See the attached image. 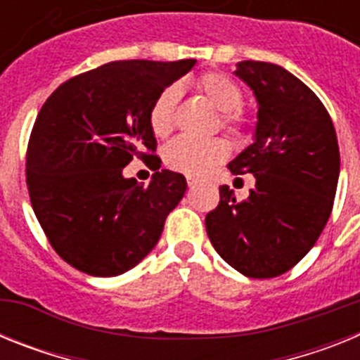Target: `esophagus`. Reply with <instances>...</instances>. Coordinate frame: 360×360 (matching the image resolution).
Masks as SVG:
<instances>
[{
    "label": "esophagus",
    "mask_w": 360,
    "mask_h": 360,
    "mask_svg": "<svg viewBox=\"0 0 360 360\" xmlns=\"http://www.w3.org/2000/svg\"><path fill=\"white\" fill-rule=\"evenodd\" d=\"M196 184H198V178H195V176H187V186L193 187V186H196Z\"/></svg>",
    "instance_id": "1"
}]
</instances>
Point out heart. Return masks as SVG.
<instances>
[{"label":"heart","mask_w":360,"mask_h":360,"mask_svg":"<svg viewBox=\"0 0 360 360\" xmlns=\"http://www.w3.org/2000/svg\"><path fill=\"white\" fill-rule=\"evenodd\" d=\"M200 94L211 106L221 113V126L238 131L243 126V117L238 108L243 103V90L236 81L221 72H207L196 81ZM180 97L176 86L165 88L149 111V126L157 136H167L174 128V111ZM229 155V144L221 139L193 141L180 136L164 149V162L169 169L186 174L207 173L216 164L224 162Z\"/></svg>","instance_id":"1"}]
</instances>
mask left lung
Masks as SVG:
<instances>
[{"label": "left lung", "mask_w": 360, "mask_h": 360, "mask_svg": "<svg viewBox=\"0 0 360 360\" xmlns=\"http://www.w3.org/2000/svg\"><path fill=\"white\" fill-rule=\"evenodd\" d=\"M234 75L256 97L257 122L229 169L254 174L256 186L241 202L219 187L205 229L232 269L276 278L307 256L330 218L341 167L335 128L319 97L279 65L241 61Z\"/></svg>", "instance_id": "8db88e82"}]
</instances>
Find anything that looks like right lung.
Returning <instances> with one entry per match:
<instances>
[{"mask_svg": "<svg viewBox=\"0 0 360 360\" xmlns=\"http://www.w3.org/2000/svg\"><path fill=\"white\" fill-rule=\"evenodd\" d=\"M196 59L115 61L63 82L41 108L27 151L32 207L53 250L95 278L128 272L158 243L184 198V174L157 171L148 186L126 178L157 139L149 111Z\"/></svg>", "mask_w": 360, "mask_h": 360, "instance_id": "right-lung-1", "label": "right lung"}]
</instances>
